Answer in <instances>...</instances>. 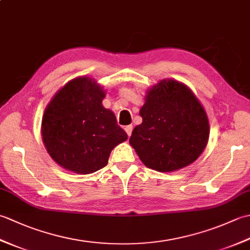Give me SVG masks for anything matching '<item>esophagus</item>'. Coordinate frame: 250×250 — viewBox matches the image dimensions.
<instances>
[{
    "mask_svg": "<svg viewBox=\"0 0 250 250\" xmlns=\"http://www.w3.org/2000/svg\"><path fill=\"white\" fill-rule=\"evenodd\" d=\"M125 132H126V134H128V136H131V134H132V130H133V125H126V126H125Z\"/></svg>",
    "mask_w": 250,
    "mask_h": 250,
    "instance_id": "obj_1",
    "label": "esophagus"
}]
</instances>
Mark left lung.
Instances as JSON below:
<instances>
[{"label":"left lung","instance_id":"left-lung-1","mask_svg":"<svg viewBox=\"0 0 250 250\" xmlns=\"http://www.w3.org/2000/svg\"><path fill=\"white\" fill-rule=\"evenodd\" d=\"M141 125L130 145L147 167L174 172L188 167L204 151L209 137L208 117L188 86L162 79L147 90Z\"/></svg>","mask_w":250,"mask_h":250}]
</instances>
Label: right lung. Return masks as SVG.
Listing matches in <instances>:
<instances>
[{
  "mask_svg": "<svg viewBox=\"0 0 250 250\" xmlns=\"http://www.w3.org/2000/svg\"><path fill=\"white\" fill-rule=\"evenodd\" d=\"M105 90L97 81L81 76L58 90L42 119V139L52 160L76 174L104 167L111 150L128 140L116 116L105 108Z\"/></svg>",
  "mask_w": 250,
  "mask_h": 250,
  "instance_id": "obj_1",
  "label": "right lung"
}]
</instances>
